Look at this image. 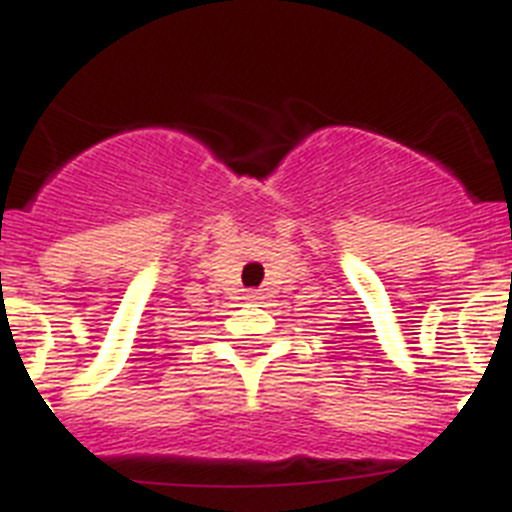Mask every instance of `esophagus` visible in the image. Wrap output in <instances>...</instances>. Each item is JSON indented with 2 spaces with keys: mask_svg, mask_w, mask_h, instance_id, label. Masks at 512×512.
Masks as SVG:
<instances>
[{
  "mask_svg": "<svg viewBox=\"0 0 512 512\" xmlns=\"http://www.w3.org/2000/svg\"><path fill=\"white\" fill-rule=\"evenodd\" d=\"M248 297H251V300H256V292H251V295H248Z\"/></svg>",
  "mask_w": 512,
  "mask_h": 512,
  "instance_id": "esophagus-1",
  "label": "esophagus"
}]
</instances>
